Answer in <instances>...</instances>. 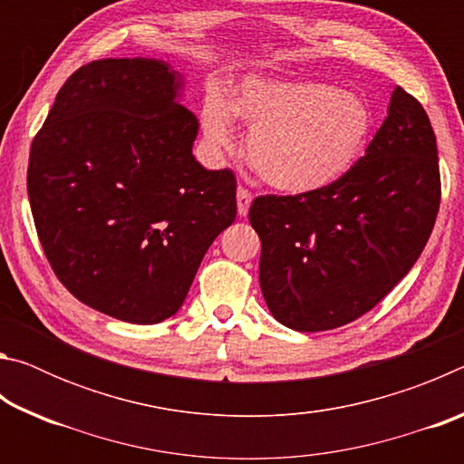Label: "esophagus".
<instances>
[{"mask_svg":"<svg viewBox=\"0 0 464 464\" xmlns=\"http://www.w3.org/2000/svg\"><path fill=\"white\" fill-rule=\"evenodd\" d=\"M251 200H254V196H251V192L247 190V188L239 186L237 188V213L239 217H246L247 210L251 207Z\"/></svg>","mask_w":464,"mask_h":464,"instance_id":"esophagus-1","label":"esophagus"}]
</instances>
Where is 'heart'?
<instances>
[{
	"mask_svg": "<svg viewBox=\"0 0 464 464\" xmlns=\"http://www.w3.org/2000/svg\"><path fill=\"white\" fill-rule=\"evenodd\" d=\"M235 119L249 127L251 168L286 194L335 184L356 166L372 135L366 102L321 82L251 77L231 102L210 96L202 106V130L210 147H233Z\"/></svg>",
	"mask_w": 464,
	"mask_h": 464,
	"instance_id": "obj_1",
	"label": "heart"
}]
</instances>
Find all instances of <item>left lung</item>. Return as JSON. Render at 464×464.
I'll use <instances>...</instances> for the list:
<instances>
[{"instance_id":"left-lung-1","label":"left lung","mask_w":464,"mask_h":464,"mask_svg":"<svg viewBox=\"0 0 464 464\" xmlns=\"http://www.w3.org/2000/svg\"><path fill=\"white\" fill-rule=\"evenodd\" d=\"M438 208L434 129L397 85L366 155L342 179L251 202L260 286L274 319L295 332H325L362 317L418 262Z\"/></svg>"}]
</instances>
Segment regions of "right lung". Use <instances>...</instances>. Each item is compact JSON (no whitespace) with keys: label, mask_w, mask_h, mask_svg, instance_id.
<instances>
[{"label":"right lung","mask_w":464,"mask_h":464,"mask_svg":"<svg viewBox=\"0 0 464 464\" xmlns=\"http://www.w3.org/2000/svg\"><path fill=\"white\" fill-rule=\"evenodd\" d=\"M160 59L92 61L63 83L28 161L53 272L77 301L129 324L182 307L204 254L237 215L231 169L192 155L198 121Z\"/></svg>","instance_id":"right-lung-1"}]
</instances>
